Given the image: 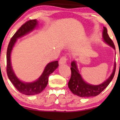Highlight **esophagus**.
<instances>
[{
  "instance_id": "1",
  "label": "esophagus",
  "mask_w": 120,
  "mask_h": 120,
  "mask_svg": "<svg viewBox=\"0 0 120 120\" xmlns=\"http://www.w3.org/2000/svg\"><path fill=\"white\" fill-rule=\"evenodd\" d=\"M67 58L65 56H63L62 57L60 58V59L59 60V64L60 65L62 64H65L67 62Z\"/></svg>"
}]
</instances>
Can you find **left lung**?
<instances>
[{"label":"left lung","instance_id":"8db88e82","mask_svg":"<svg viewBox=\"0 0 120 120\" xmlns=\"http://www.w3.org/2000/svg\"><path fill=\"white\" fill-rule=\"evenodd\" d=\"M103 39L104 42L108 44L113 49L115 50L114 44L112 40L110 38L108 34L107 29L103 27ZM71 67L70 68L71 75L68 82V87L71 92L80 97H90L98 96L114 78L116 70V62L114 63V69L112 74L106 81L99 85H93L87 83L83 80L81 75L79 73L76 62L73 60L71 63Z\"/></svg>","mask_w":120,"mask_h":120}]
</instances>
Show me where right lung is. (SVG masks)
Here are the masks:
<instances>
[{"instance_id":"right-lung-1","label":"right lung","mask_w":120,"mask_h":120,"mask_svg":"<svg viewBox=\"0 0 120 120\" xmlns=\"http://www.w3.org/2000/svg\"><path fill=\"white\" fill-rule=\"evenodd\" d=\"M38 23L37 19H31L23 24L11 38L7 49L6 71L8 78L19 92L26 95H35L41 92L48 83L49 75L53 73L59 65L58 60L48 63L40 78L33 82H24L19 80L16 76L11 66L10 59L13 47L18 38L22 37L26 34L32 32L35 28Z\"/></svg>"}]
</instances>
